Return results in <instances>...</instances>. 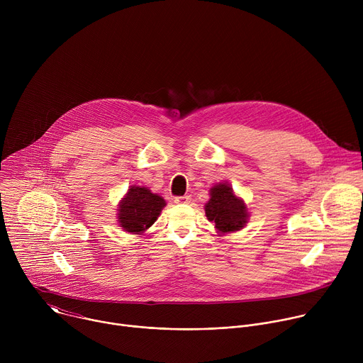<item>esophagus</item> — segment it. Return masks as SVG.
Listing matches in <instances>:
<instances>
[{
	"mask_svg": "<svg viewBox=\"0 0 363 363\" xmlns=\"http://www.w3.org/2000/svg\"><path fill=\"white\" fill-rule=\"evenodd\" d=\"M174 201H175V203H188L191 201V196L189 195H182V196H177Z\"/></svg>",
	"mask_w": 363,
	"mask_h": 363,
	"instance_id": "esophagus-1",
	"label": "esophagus"
}]
</instances>
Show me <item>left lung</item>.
<instances>
[{"mask_svg": "<svg viewBox=\"0 0 363 363\" xmlns=\"http://www.w3.org/2000/svg\"><path fill=\"white\" fill-rule=\"evenodd\" d=\"M206 220L216 224L217 233L228 234L245 227L250 213L242 198H240L228 182L211 186L210 199L203 205Z\"/></svg>", "mask_w": 363, "mask_h": 363, "instance_id": "1", "label": "left lung"}]
</instances>
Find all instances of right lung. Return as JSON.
Listing matches in <instances>:
<instances>
[{
    "label": "right lung",
    "instance_id": "obj_1",
    "mask_svg": "<svg viewBox=\"0 0 363 363\" xmlns=\"http://www.w3.org/2000/svg\"><path fill=\"white\" fill-rule=\"evenodd\" d=\"M165 206L167 201L161 195L146 186L132 185L119 201L118 224L123 231L140 235L158 220Z\"/></svg>",
    "mask_w": 363,
    "mask_h": 363
}]
</instances>
